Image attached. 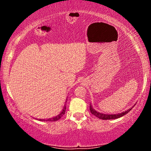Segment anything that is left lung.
<instances>
[{
    "label": "left lung",
    "instance_id": "obj_1",
    "mask_svg": "<svg viewBox=\"0 0 151 151\" xmlns=\"http://www.w3.org/2000/svg\"><path fill=\"white\" fill-rule=\"evenodd\" d=\"M90 111H91V113L93 114V115L96 116V117L99 118V119H103V120H109V119H118V118H120L121 116H123L126 115V114H128L130 111L132 109V108L128 109L127 111H126L124 112H122V113H120V114H101V113H99V112H97L96 111H95L94 109L92 108V106H91V105L90 104Z\"/></svg>",
    "mask_w": 151,
    "mask_h": 151
}]
</instances>
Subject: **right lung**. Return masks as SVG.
<instances>
[{
    "label": "right lung",
    "instance_id": "right-lung-1",
    "mask_svg": "<svg viewBox=\"0 0 151 151\" xmlns=\"http://www.w3.org/2000/svg\"><path fill=\"white\" fill-rule=\"evenodd\" d=\"M65 110H66V106H65V107H64L62 111L60 114H59V115L57 116H55L54 118H50V119H42H42H39V120L40 121H56L59 120V119H60V118H61L62 116H63L64 114H65Z\"/></svg>",
    "mask_w": 151,
    "mask_h": 151
}]
</instances>
